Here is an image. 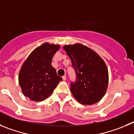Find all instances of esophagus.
<instances>
[{
	"mask_svg": "<svg viewBox=\"0 0 134 134\" xmlns=\"http://www.w3.org/2000/svg\"><path fill=\"white\" fill-rule=\"evenodd\" d=\"M62 78H63V81H65L66 79H67V77H66V75L63 76V77H62Z\"/></svg>",
	"mask_w": 134,
	"mask_h": 134,
	"instance_id": "34e87169",
	"label": "esophagus"
}]
</instances>
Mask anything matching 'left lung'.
<instances>
[{"instance_id": "obj_1", "label": "left lung", "mask_w": 134, "mask_h": 134, "mask_svg": "<svg viewBox=\"0 0 134 134\" xmlns=\"http://www.w3.org/2000/svg\"><path fill=\"white\" fill-rule=\"evenodd\" d=\"M67 52L75 71L77 80L71 83L73 97L83 105H93L105 94L109 82L108 69L104 61L90 47L81 44H66Z\"/></svg>"}]
</instances>
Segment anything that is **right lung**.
Wrapping results in <instances>:
<instances>
[{
  "label": "right lung",
  "mask_w": 134,
  "mask_h": 134,
  "mask_svg": "<svg viewBox=\"0 0 134 134\" xmlns=\"http://www.w3.org/2000/svg\"><path fill=\"white\" fill-rule=\"evenodd\" d=\"M59 44L44 43L36 48L20 68L19 83L23 95L31 101L42 102L53 93L62 80L51 65Z\"/></svg>",
  "instance_id": "add662e5"
}]
</instances>
